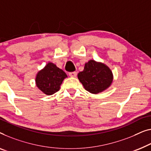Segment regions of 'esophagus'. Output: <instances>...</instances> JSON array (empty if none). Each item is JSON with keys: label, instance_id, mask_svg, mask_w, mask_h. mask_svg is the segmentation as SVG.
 Instances as JSON below:
<instances>
[{"label": "esophagus", "instance_id": "34e87169", "mask_svg": "<svg viewBox=\"0 0 151 151\" xmlns=\"http://www.w3.org/2000/svg\"><path fill=\"white\" fill-rule=\"evenodd\" d=\"M69 76H70V77H73V78H75L77 76V73L75 71L73 72H70V73H69Z\"/></svg>", "mask_w": 151, "mask_h": 151}]
</instances>
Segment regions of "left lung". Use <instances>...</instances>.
Instances as JSON below:
<instances>
[{"instance_id":"obj_1","label":"left lung","mask_w":151,"mask_h":151,"mask_svg":"<svg viewBox=\"0 0 151 151\" xmlns=\"http://www.w3.org/2000/svg\"><path fill=\"white\" fill-rule=\"evenodd\" d=\"M78 78L85 90L92 94H98L112 85L114 77L112 71L106 65L90 60L85 63L84 70L78 74Z\"/></svg>"}]
</instances>
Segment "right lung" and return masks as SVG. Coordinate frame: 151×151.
I'll use <instances>...</instances> for the list:
<instances>
[{
	"instance_id": "1",
	"label": "right lung",
	"mask_w": 151,
	"mask_h": 151,
	"mask_svg": "<svg viewBox=\"0 0 151 151\" xmlns=\"http://www.w3.org/2000/svg\"><path fill=\"white\" fill-rule=\"evenodd\" d=\"M67 78V74L51 62L47 63L39 71L35 77L36 86L47 95H52L60 90L63 80Z\"/></svg>"
}]
</instances>
